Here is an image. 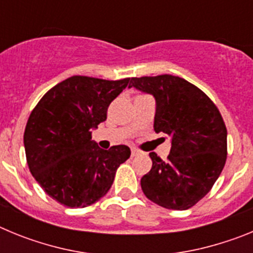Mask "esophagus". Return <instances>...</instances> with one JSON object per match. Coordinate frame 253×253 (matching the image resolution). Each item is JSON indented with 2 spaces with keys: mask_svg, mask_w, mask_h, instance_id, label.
I'll use <instances>...</instances> for the list:
<instances>
[{
  "mask_svg": "<svg viewBox=\"0 0 253 253\" xmlns=\"http://www.w3.org/2000/svg\"><path fill=\"white\" fill-rule=\"evenodd\" d=\"M140 152L138 151V149L135 148H131V157H137V156H139Z\"/></svg>",
  "mask_w": 253,
  "mask_h": 253,
  "instance_id": "obj_1",
  "label": "esophagus"
}]
</instances>
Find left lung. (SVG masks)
<instances>
[{"label":"left lung","instance_id":"left-lung-1","mask_svg":"<svg viewBox=\"0 0 253 253\" xmlns=\"http://www.w3.org/2000/svg\"><path fill=\"white\" fill-rule=\"evenodd\" d=\"M131 86L154 96V130L171 137L172 144L167 161L149 153L152 169L140 180L143 193L166 209H189L209 193L224 167V120L208 95L177 76L133 77Z\"/></svg>","mask_w":253,"mask_h":253}]
</instances>
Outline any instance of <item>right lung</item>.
I'll list each match as a JSON object with an SVG mask.
<instances>
[{"instance_id": "obj_1", "label": "right lung", "mask_w": 253, "mask_h": 253, "mask_svg": "<svg viewBox=\"0 0 253 253\" xmlns=\"http://www.w3.org/2000/svg\"><path fill=\"white\" fill-rule=\"evenodd\" d=\"M129 81L72 76L51 87L31 111L24 133L29 169L59 204L92 205L106 195L118 167L130 157L129 147L105 151L91 140V129L106 120L107 107Z\"/></svg>"}]
</instances>
